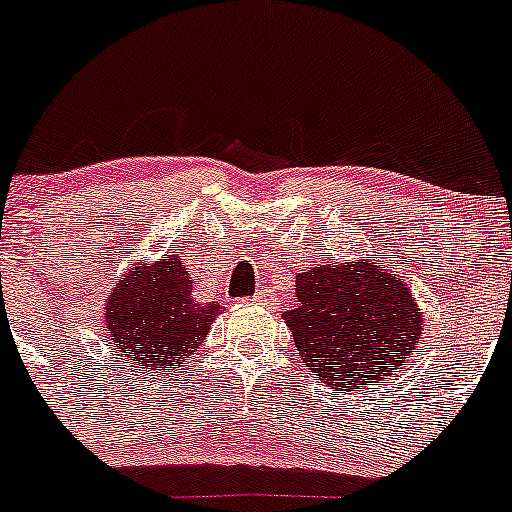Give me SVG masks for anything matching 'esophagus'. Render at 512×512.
<instances>
[{
	"mask_svg": "<svg viewBox=\"0 0 512 512\" xmlns=\"http://www.w3.org/2000/svg\"><path fill=\"white\" fill-rule=\"evenodd\" d=\"M252 302H255V304H267V307H270V304L275 302V299H272V294L265 292V289H257V294H255V297H252Z\"/></svg>",
	"mask_w": 512,
	"mask_h": 512,
	"instance_id": "esophagus-1",
	"label": "esophagus"
}]
</instances>
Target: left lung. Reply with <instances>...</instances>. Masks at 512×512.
<instances>
[{
	"label": "left lung",
	"mask_w": 512,
	"mask_h": 512,
	"mask_svg": "<svg viewBox=\"0 0 512 512\" xmlns=\"http://www.w3.org/2000/svg\"><path fill=\"white\" fill-rule=\"evenodd\" d=\"M294 309L282 314L297 354L334 391L386 384L421 342L423 312L384 260L317 265L294 280Z\"/></svg>",
	"instance_id": "obj_1"
}]
</instances>
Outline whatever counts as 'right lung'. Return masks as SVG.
<instances>
[{
    "label": "right lung",
    "mask_w": 512,
    "mask_h": 512,
    "mask_svg": "<svg viewBox=\"0 0 512 512\" xmlns=\"http://www.w3.org/2000/svg\"><path fill=\"white\" fill-rule=\"evenodd\" d=\"M218 314V302H195L183 262L168 255L131 267L116 282L103 307V324L118 356L143 374H160L180 369L198 352Z\"/></svg>",
    "instance_id": "right-lung-1"
}]
</instances>
